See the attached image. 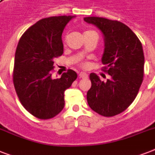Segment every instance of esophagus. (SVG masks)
Returning <instances> with one entry per match:
<instances>
[{
    "label": "esophagus",
    "instance_id": "obj_1",
    "mask_svg": "<svg viewBox=\"0 0 155 155\" xmlns=\"http://www.w3.org/2000/svg\"><path fill=\"white\" fill-rule=\"evenodd\" d=\"M79 76H80V78H81V79H87V78L88 77V75H87V73L85 72H80Z\"/></svg>",
    "mask_w": 155,
    "mask_h": 155
}]
</instances>
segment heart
<instances>
[{"instance_id": "heart-1", "label": "heart", "mask_w": 155, "mask_h": 155, "mask_svg": "<svg viewBox=\"0 0 155 155\" xmlns=\"http://www.w3.org/2000/svg\"><path fill=\"white\" fill-rule=\"evenodd\" d=\"M92 32H94V31H92V30H87V31H85L84 32V35H87V34H89V33H92ZM80 66H82V67H84V68H85V67H87V63H86V62H84V61H81L80 63Z\"/></svg>"}]
</instances>
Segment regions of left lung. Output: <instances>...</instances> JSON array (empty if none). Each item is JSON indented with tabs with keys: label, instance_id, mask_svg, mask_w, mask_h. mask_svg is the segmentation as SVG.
<instances>
[{
	"label": "left lung",
	"instance_id": "obj_1",
	"mask_svg": "<svg viewBox=\"0 0 155 155\" xmlns=\"http://www.w3.org/2000/svg\"><path fill=\"white\" fill-rule=\"evenodd\" d=\"M84 20L93 24L103 33L105 48L102 70L111 75L104 82L94 73L90 74L92 87L87 93V104L104 117L122 113L137 97L143 81L144 54L137 35L120 21L99 17Z\"/></svg>",
	"mask_w": 155,
	"mask_h": 155
}]
</instances>
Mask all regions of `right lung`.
<instances>
[{"mask_svg":"<svg viewBox=\"0 0 155 155\" xmlns=\"http://www.w3.org/2000/svg\"><path fill=\"white\" fill-rule=\"evenodd\" d=\"M72 16L42 18L18 42L13 71V85L23 107L34 117L47 120L64 107V92L76 80L71 69L52 79L54 58L63 53L62 34Z\"/></svg>","mask_w":155,"mask_h":155,"instance_id":"1","label":"right lung"}]
</instances>
